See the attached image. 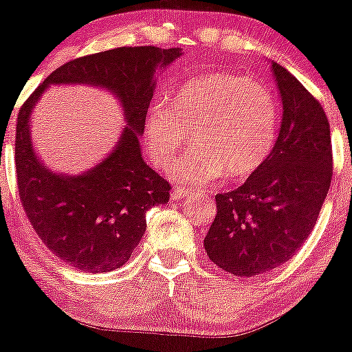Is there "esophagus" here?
<instances>
[{
	"instance_id": "34e87169",
	"label": "esophagus",
	"mask_w": 352,
	"mask_h": 352,
	"mask_svg": "<svg viewBox=\"0 0 352 352\" xmlns=\"http://www.w3.org/2000/svg\"><path fill=\"white\" fill-rule=\"evenodd\" d=\"M188 195H189L188 189H175V191H173V198L175 199H182V198H186Z\"/></svg>"
}]
</instances>
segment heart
<instances>
[{"instance_id": "b5f03b06", "label": "heart", "mask_w": 352, "mask_h": 352, "mask_svg": "<svg viewBox=\"0 0 352 352\" xmlns=\"http://www.w3.org/2000/svg\"><path fill=\"white\" fill-rule=\"evenodd\" d=\"M192 131L189 151L173 161L177 182L207 186L217 177L243 180L261 168L277 140V101L268 87L236 74H208L184 82L145 116V147L157 166L175 157Z\"/></svg>"}]
</instances>
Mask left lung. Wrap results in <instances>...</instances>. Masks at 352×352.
Here are the masks:
<instances>
[{
  "label": "left lung",
  "instance_id": "obj_1",
  "mask_svg": "<svg viewBox=\"0 0 352 352\" xmlns=\"http://www.w3.org/2000/svg\"><path fill=\"white\" fill-rule=\"evenodd\" d=\"M283 124L261 168L235 191L215 196L205 251L223 270L252 277L286 263L319 217L333 175L328 117L302 82L274 63Z\"/></svg>",
  "mask_w": 352,
  "mask_h": 352
}]
</instances>
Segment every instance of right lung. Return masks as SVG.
Segmentation results:
<instances>
[{
  "instance_id": "1",
  "label": "right lung",
  "mask_w": 352,
  "mask_h": 352,
  "mask_svg": "<svg viewBox=\"0 0 352 352\" xmlns=\"http://www.w3.org/2000/svg\"><path fill=\"white\" fill-rule=\"evenodd\" d=\"M180 49L119 47L72 59L54 69L24 101L15 129V173L22 207L49 251L84 272H110L129 259L145 233L148 208L168 204V180L144 161L140 135L153 100L154 69ZM96 83L122 98L129 126L113 154L84 176L43 169L29 138V113L49 83Z\"/></svg>"
}]
</instances>
